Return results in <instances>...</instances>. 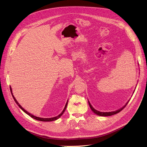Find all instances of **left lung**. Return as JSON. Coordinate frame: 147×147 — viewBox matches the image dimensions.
<instances>
[{
	"label": "left lung",
	"mask_w": 147,
	"mask_h": 147,
	"mask_svg": "<svg viewBox=\"0 0 147 147\" xmlns=\"http://www.w3.org/2000/svg\"><path fill=\"white\" fill-rule=\"evenodd\" d=\"M128 102H129V101L126 104V105L124 107H122L121 109H119V110H118L117 111H112V112H100L99 111L96 110L95 109H94V107L91 105V104H90L89 102V106L90 107L91 110H92V111H93L94 113H95L96 114H97L98 115H100V116H110V115H114V114H117L119 112H120L127 105Z\"/></svg>",
	"instance_id": "obj_1"
}]
</instances>
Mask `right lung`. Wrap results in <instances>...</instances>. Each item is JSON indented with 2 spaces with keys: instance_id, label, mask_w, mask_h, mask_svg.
Wrapping results in <instances>:
<instances>
[{
  "instance_id": "add662e5",
  "label": "right lung",
  "mask_w": 147,
  "mask_h": 147,
  "mask_svg": "<svg viewBox=\"0 0 147 147\" xmlns=\"http://www.w3.org/2000/svg\"><path fill=\"white\" fill-rule=\"evenodd\" d=\"M10 90H11V94H12V97H13V99H14V101H15V102H16V104L20 107V109L24 111V113H26V114H27L28 115H30V116L31 117H32V118H33V119H36V120H39V121H54V120H57L58 119H59L62 115L63 114V113H64V111H65V109H66V108H67V103H68V101L67 102V104H66V105H65V108L64 109V110H63V111H62V113L60 114H59L58 116H56V117H52V118H40V117H36V116H34V115H32V114H31L30 113H29L28 112H27V111H26L24 109H23V108L19 104V103L17 102V101L16 100V99L15 98V97L13 96V94H12V89H11V88L10 87Z\"/></svg>"
}]
</instances>
